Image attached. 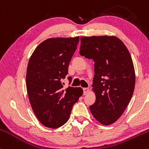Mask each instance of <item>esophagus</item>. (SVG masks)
<instances>
[{
    "mask_svg": "<svg viewBox=\"0 0 149 149\" xmlns=\"http://www.w3.org/2000/svg\"><path fill=\"white\" fill-rule=\"evenodd\" d=\"M88 92H89V88H83V94H84V95H87Z\"/></svg>",
    "mask_w": 149,
    "mask_h": 149,
    "instance_id": "obj_1",
    "label": "esophagus"
}]
</instances>
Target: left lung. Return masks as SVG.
<instances>
[{"label":"left lung","mask_w":149,"mask_h":149,"mask_svg":"<svg viewBox=\"0 0 149 149\" xmlns=\"http://www.w3.org/2000/svg\"><path fill=\"white\" fill-rule=\"evenodd\" d=\"M80 54L95 61L92 90L96 101L90 111L100 123L110 125L122 116L134 90L135 72L125 44L115 36L80 38Z\"/></svg>","instance_id":"1"}]
</instances>
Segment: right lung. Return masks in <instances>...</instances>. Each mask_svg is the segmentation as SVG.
<instances>
[{
  "mask_svg": "<svg viewBox=\"0 0 149 149\" xmlns=\"http://www.w3.org/2000/svg\"><path fill=\"white\" fill-rule=\"evenodd\" d=\"M79 40L78 36L47 39L29 61L26 77L29 99L37 118L47 127L58 128L66 123L73 104L83 95L81 88L64 89L62 83ZM71 79L68 77L69 83Z\"/></svg>",
  "mask_w": 149,
  "mask_h": 149,
  "instance_id": "add662e5",
  "label": "right lung"
}]
</instances>
